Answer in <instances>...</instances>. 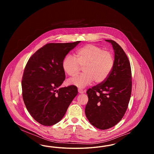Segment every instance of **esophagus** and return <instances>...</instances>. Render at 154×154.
Segmentation results:
<instances>
[{
    "mask_svg": "<svg viewBox=\"0 0 154 154\" xmlns=\"http://www.w3.org/2000/svg\"><path fill=\"white\" fill-rule=\"evenodd\" d=\"M78 91H79V93L81 94H84V93L85 92V91H83L82 89H81V88H79V89H78Z\"/></svg>",
    "mask_w": 154,
    "mask_h": 154,
    "instance_id": "esophagus-1",
    "label": "esophagus"
}]
</instances>
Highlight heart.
<instances>
[{
    "label": "heart",
    "mask_w": 154,
    "mask_h": 154,
    "mask_svg": "<svg viewBox=\"0 0 154 154\" xmlns=\"http://www.w3.org/2000/svg\"><path fill=\"white\" fill-rule=\"evenodd\" d=\"M76 58L68 54L62 61V68L65 73L74 77L83 67L84 73L69 79V85L84 88L94 81L96 83L103 82L109 76L114 65V58L109 51L95 45L88 44L79 49Z\"/></svg>",
    "instance_id": "1"
}]
</instances>
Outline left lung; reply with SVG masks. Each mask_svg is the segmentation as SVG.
I'll use <instances>...</instances> for the list:
<instances>
[{
  "label": "left lung",
  "instance_id": "obj_1",
  "mask_svg": "<svg viewBox=\"0 0 154 154\" xmlns=\"http://www.w3.org/2000/svg\"><path fill=\"white\" fill-rule=\"evenodd\" d=\"M114 65L109 76L102 84L87 91L88 102L85 112L89 122L106 130L117 124L127 110L132 91L131 65L121 47L112 40Z\"/></svg>",
  "mask_w": 154,
  "mask_h": 154
}]
</instances>
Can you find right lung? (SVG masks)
<instances>
[{
  "instance_id": "obj_1",
  "label": "right lung",
  "mask_w": 154,
  "mask_h": 154,
  "mask_svg": "<svg viewBox=\"0 0 154 154\" xmlns=\"http://www.w3.org/2000/svg\"><path fill=\"white\" fill-rule=\"evenodd\" d=\"M49 43L38 50L25 66L22 97L31 116L44 126L59 122L78 94L74 85L60 88L65 80L62 61L80 43Z\"/></svg>"
}]
</instances>
